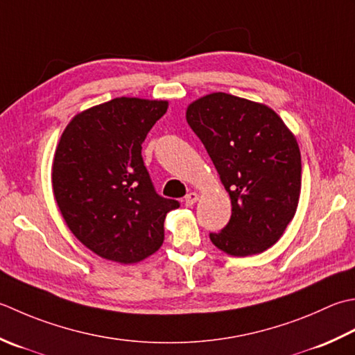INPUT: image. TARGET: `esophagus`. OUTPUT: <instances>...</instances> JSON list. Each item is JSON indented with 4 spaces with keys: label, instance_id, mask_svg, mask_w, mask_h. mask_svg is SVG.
<instances>
[{
    "label": "esophagus",
    "instance_id": "34e87169",
    "mask_svg": "<svg viewBox=\"0 0 355 355\" xmlns=\"http://www.w3.org/2000/svg\"><path fill=\"white\" fill-rule=\"evenodd\" d=\"M198 201V193L197 192H189L184 197V205L186 206H193Z\"/></svg>",
    "mask_w": 355,
    "mask_h": 355
}]
</instances>
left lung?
Segmentation results:
<instances>
[{"instance_id": "8db88e82", "label": "left lung", "mask_w": 355, "mask_h": 355, "mask_svg": "<svg viewBox=\"0 0 355 355\" xmlns=\"http://www.w3.org/2000/svg\"><path fill=\"white\" fill-rule=\"evenodd\" d=\"M196 132L231 197L232 215L211 241L234 257L266 251L294 218L302 187L295 137L265 104L225 92L189 104Z\"/></svg>"}]
</instances>
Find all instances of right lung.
Segmentation results:
<instances>
[{
  "mask_svg": "<svg viewBox=\"0 0 355 355\" xmlns=\"http://www.w3.org/2000/svg\"><path fill=\"white\" fill-rule=\"evenodd\" d=\"M168 101L114 98L75 115L52 166L53 196L72 234L96 255L129 265L158 251L166 214L177 200L158 196L141 144Z\"/></svg>",
  "mask_w": 355,
  "mask_h": 355,
  "instance_id": "1",
  "label": "right lung"
}]
</instances>
